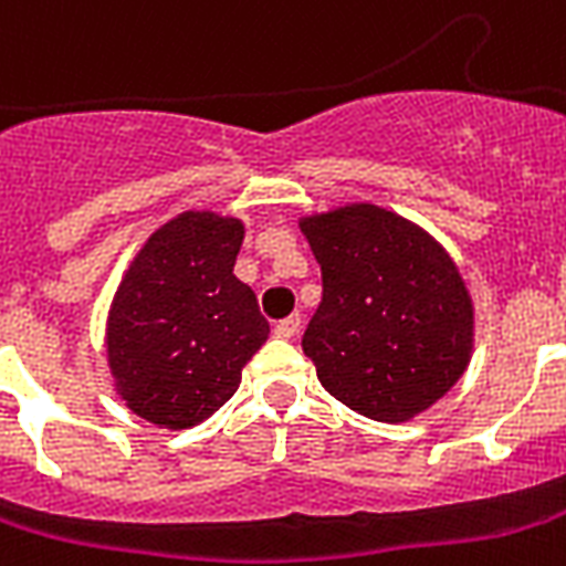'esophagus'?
I'll return each mask as SVG.
<instances>
[{
    "label": "esophagus",
    "mask_w": 566,
    "mask_h": 566,
    "mask_svg": "<svg viewBox=\"0 0 566 566\" xmlns=\"http://www.w3.org/2000/svg\"><path fill=\"white\" fill-rule=\"evenodd\" d=\"M300 326H302L300 314H291V317H284V321L275 323L273 332L279 335V338H293V335L300 332Z\"/></svg>",
    "instance_id": "1"
}]
</instances>
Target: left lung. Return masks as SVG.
<instances>
[{
	"label": "left lung",
	"mask_w": 566,
	"mask_h": 566,
	"mask_svg": "<svg viewBox=\"0 0 566 566\" xmlns=\"http://www.w3.org/2000/svg\"><path fill=\"white\" fill-rule=\"evenodd\" d=\"M323 273L302 350L332 398L374 421H409L451 391L474 344L472 296L451 254L377 205L300 219Z\"/></svg>",
	"instance_id": "left-lung-1"
}]
</instances>
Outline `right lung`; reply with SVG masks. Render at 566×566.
<instances>
[{
	"label": "right lung",
	"instance_id": "obj_1",
	"mask_svg": "<svg viewBox=\"0 0 566 566\" xmlns=\"http://www.w3.org/2000/svg\"><path fill=\"white\" fill-rule=\"evenodd\" d=\"M243 222L187 210L157 228L120 279L106 353L120 400L150 424L187 430L222 407L270 323L234 275Z\"/></svg>",
	"mask_w": 566,
	"mask_h": 566
}]
</instances>
